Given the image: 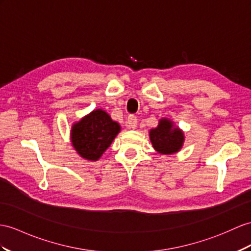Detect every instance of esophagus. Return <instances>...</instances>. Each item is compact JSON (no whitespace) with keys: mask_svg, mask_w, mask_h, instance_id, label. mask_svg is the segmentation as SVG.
<instances>
[{"mask_svg":"<svg viewBox=\"0 0 251 251\" xmlns=\"http://www.w3.org/2000/svg\"><path fill=\"white\" fill-rule=\"evenodd\" d=\"M137 126V117L134 115H130L127 117V126L131 127V129H135Z\"/></svg>","mask_w":251,"mask_h":251,"instance_id":"obj_1","label":"esophagus"}]
</instances>
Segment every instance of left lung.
Returning <instances> with one entry per match:
<instances>
[{"instance_id":"8db88e82","label":"left lung","mask_w":251,"mask_h":251,"mask_svg":"<svg viewBox=\"0 0 251 251\" xmlns=\"http://www.w3.org/2000/svg\"><path fill=\"white\" fill-rule=\"evenodd\" d=\"M150 140L158 153L172 154L181 149L184 136L178 127L174 129L172 121L162 119L157 127L150 131Z\"/></svg>"}]
</instances>
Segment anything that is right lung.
I'll list each match as a JSON object with an SVG mask.
<instances>
[{
  "mask_svg": "<svg viewBox=\"0 0 251 251\" xmlns=\"http://www.w3.org/2000/svg\"><path fill=\"white\" fill-rule=\"evenodd\" d=\"M120 126L102 109H97L73 125L71 140L77 153L90 161L99 160L116 135Z\"/></svg>",
  "mask_w": 251,
  "mask_h": 251,
  "instance_id": "1",
  "label": "right lung"
}]
</instances>
